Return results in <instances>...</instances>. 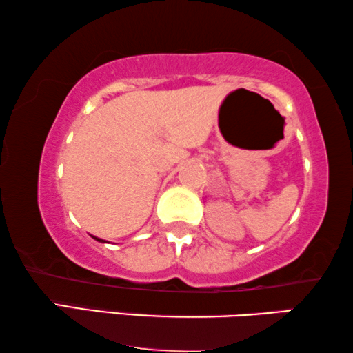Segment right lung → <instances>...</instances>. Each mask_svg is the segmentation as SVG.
Listing matches in <instances>:
<instances>
[{
  "mask_svg": "<svg viewBox=\"0 0 353 353\" xmlns=\"http://www.w3.org/2000/svg\"><path fill=\"white\" fill-rule=\"evenodd\" d=\"M94 239H96V241H99V243H104V241H103V239H99V238H94Z\"/></svg>",
  "mask_w": 353,
  "mask_h": 353,
  "instance_id": "add662e5",
  "label": "right lung"
}]
</instances>
